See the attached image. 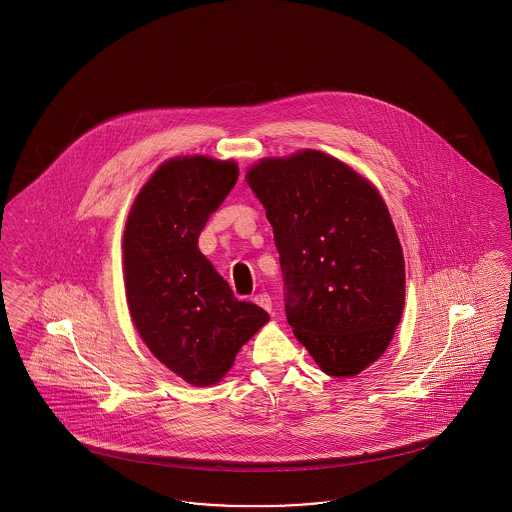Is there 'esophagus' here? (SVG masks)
<instances>
[{"instance_id":"34e87169","label":"esophagus","mask_w":512,"mask_h":512,"mask_svg":"<svg viewBox=\"0 0 512 512\" xmlns=\"http://www.w3.org/2000/svg\"><path fill=\"white\" fill-rule=\"evenodd\" d=\"M255 303H257L259 307H263L268 313L272 311V299H270L268 293H257V295H255Z\"/></svg>"}]
</instances>
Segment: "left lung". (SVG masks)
<instances>
[{"instance_id":"8db88e82","label":"left lung","mask_w":512,"mask_h":512,"mask_svg":"<svg viewBox=\"0 0 512 512\" xmlns=\"http://www.w3.org/2000/svg\"><path fill=\"white\" fill-rule=\"evenodd\" d=\"M265 205L295 338L330 376H355L390 345L405 305V261L384 199L315 149L247 171Z\"/></svg>"}]
</instances>
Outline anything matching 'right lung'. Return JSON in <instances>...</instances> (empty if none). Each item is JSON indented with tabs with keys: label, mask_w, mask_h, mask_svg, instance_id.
<instances>
[{
	"label": "right lung",
	"mask_w": 512,
	"mask_h": 512,
	"mask_svg": "<svg viewBox=\"0 0 512 512\" xmlns=\"http://www.w3.org/2000/svg\"><path fill=\"white\" fill-rule=\"evenodd\" d=\"M238 182L232 161L163 163L136 197L124 228L128 309L149 351L192 386H211L268 313L240 301L197 240Z\"/></svg>",
	"instance_id": "add662e5"
}]
</instances>
